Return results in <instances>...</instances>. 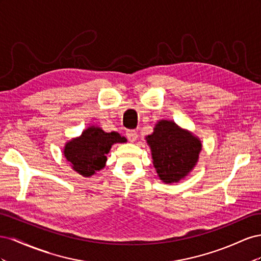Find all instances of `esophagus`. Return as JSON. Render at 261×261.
<instances>
[{
    "instance_id": "1",
    "label": "esophagus",
    "mask_w": 261,
    "mask_h": 261,
    "mask_svg": "<svg viewBox=\"0 0 261 261\" xmlns=\"http://www.w3.org/2000/svg\"><path fill=\"white\" fill-rule=\"evenodd\" d=\"M125 136L130 142H135V141H137L138 139V133L135 130H128L125 132Z\"/></svg>"
}]
</instances>
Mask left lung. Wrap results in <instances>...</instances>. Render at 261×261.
<instances>
[{"instance_id":"1","label":"left lung","mask_w":261,"mask_h":261,"mask_svg":"<svg viewBox=\"0 0 261 261\" xmlns=\"http://www.w3.org/2000/svg\"><path fill=\"white\" fill-rule=\"evenodd\" d=\"M160 179L168 185L180 181L196 167L202 150L200 139L173 120L158 121L145 137Z\"/></svg>"}]
</instances>
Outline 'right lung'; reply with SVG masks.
<instances>
[{
    "label": "right lung",
    "instance_id": "obj_1",
    "mask_svg": "<svg viewBox=\"0 0 261 261\" xmlns=\"http://www.w3.org/2000/svg\"><path fill=\"white\" fill-rule=\"evenodd\" d=\"M126 139L118 132H105L100 126L92 124L65 143L63 155L73 170L83 177H92L106 166L107 154L111 146L125 143Z\"/></svg>",
    "mask_w": 261,
    "mask_h": 261
}]
</instances>
